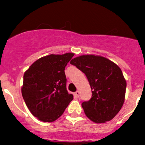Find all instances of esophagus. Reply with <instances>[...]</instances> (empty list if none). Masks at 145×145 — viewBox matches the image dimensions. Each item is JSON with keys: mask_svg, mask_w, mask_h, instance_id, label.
<instances>
[{"mask_svg": "<svg viewBox=\"0 0 145 145\" xmlns=\"http://www.w3.org/2000/svg\"><path fill=\"white\" fill-rule=\"evenodd\" d=\"M74 96L75 98H79V91H76L74 93Z\"/></svg>", "mask_w": 145, "mask_h": 145, "instance_id": "1", "label": "esophagus"}]
</instances>
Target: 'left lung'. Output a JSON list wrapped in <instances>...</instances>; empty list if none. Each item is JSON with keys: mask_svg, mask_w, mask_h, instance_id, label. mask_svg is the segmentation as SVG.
<instances>
[{"mask_svg": "<svg viewBox=\"0 0 145 145\" xmlns=\"http://www.w3.org/2000/svg\"><path fill=\"white\" fill-rule=\"evenodd\" d=\"M86 74L92 98L81 104L86 116L96 123L113 119L125 101L127 83L121 69L100 55H83L71 61Z\"/></svg>", "mask_w": 145, "mask_h": 145, "instance_id": "1", "label": "left lung"}]
</instances>
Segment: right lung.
Segmentation results:
<instances>
[{"label": "right lung", "mask_w": 145, "mask_h": 145, "mask_svg": "<svg viewBox=\"0 0 145 145\" xmlns=\"http://www.w3.org/2000/svg\"><path fill=\"white\" fill-rule=\"evenodd\" d=\"M74 53L42 57L25 71L21 91L29 111L38 120L51 122L59 118L73 99L66 90L65 67Z\"/></svg>", "instance_id": "add662e5"}]
</instances>
